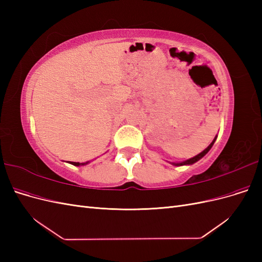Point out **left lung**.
I'll list each match as a JSON object with an SVG mask.
<instances>
[{"label": "left lung", "instance_id": "left-lung-1", "mask_svg": "<svg viewBox=\"0 0 262 262\" xmlns=\"http://www.w3.org/2000/svg\"><path fill=\"white\" fill-rule=\"evenodd\" d=\"M216 138L217 137H215V138H214L213 139V141H212V143L207 147V148H205L204 150H202V152L200 153V154H198V155H195L194 157H191V158H189V160H187V161H185V162H180V163H171L173 166H184V165H192V164H194V163H196L198 161H200L201 160V158L205 155V154H207L208 152H209V150L211 149V147L213 146V144H214V142H215L216 141Z\"/></svg>", "mask_w": 262, "mask_h": 262}]
</instances>
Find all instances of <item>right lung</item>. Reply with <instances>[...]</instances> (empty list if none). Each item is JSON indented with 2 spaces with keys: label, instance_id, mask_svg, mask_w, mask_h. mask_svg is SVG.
Returning a JSON list of instances; mask_svg holds the SVG:
<instances>
[{
  "label": "right lung",
  "instance_id": "right-lung-1",
  "mask_svg": "<svg viewBox=\"0 0 262 262\" xmlns=\"http://www.w3.org/2000/svg\"><path fill=\"white\" fill-rule=\"evenodd\" d=\"M72 165L74 166H84V165H87L90 162H86V163H75V162H70Z\"/></svg>",
  "mask_w": 262,
  "mask_h": 262
}]
</instances>
